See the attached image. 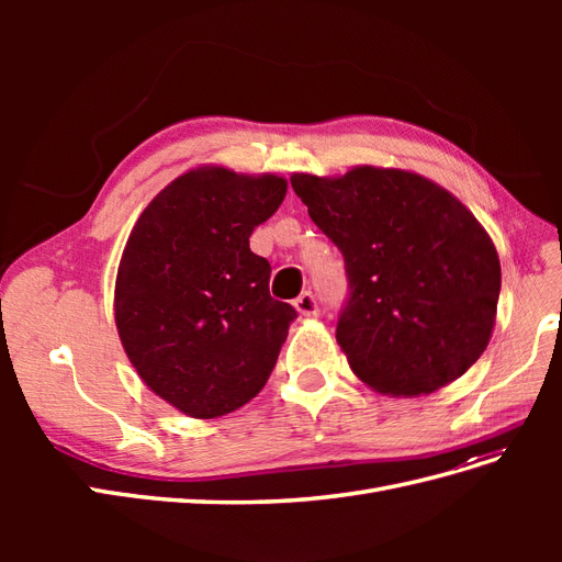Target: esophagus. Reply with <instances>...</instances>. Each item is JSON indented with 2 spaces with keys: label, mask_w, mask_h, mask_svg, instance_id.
Returning a JSON list of instances; mask_svg holds the SVG:
<instances>
[{
  "label": "esophagus",
  "mask_w": 562,
  "mask_h": 562,
  "mask_svg": "<svg viewBox=\"0 0 562 562\" xmlns=\"http://www.w3.org/2000/svg\"><path fill=\"white\" fill-rule=\"evenodd\" d=\"M293 307L297 310L300 316H316V314H318L316 297H314L310 291H304V293L293 302Z\"/></svg>",
  "instance_id": "34e87169"
}]
</instances>
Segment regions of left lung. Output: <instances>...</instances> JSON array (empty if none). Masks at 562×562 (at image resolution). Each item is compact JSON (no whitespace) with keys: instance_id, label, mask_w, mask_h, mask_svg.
I'll use <instances>...</instances> for the list:
<instances>
[{"instance_id":"8db88e82","label":"left lung","mask_w":562,"mask_h":562,"mask_svg":"<svg viewBox=\"0 0 562 562\" xmlns=\"http://www.w3.org/2000/svg\"><path fill=\"white\" fill-rule=\"evenodd\" d=\"M310 217L342 250L351 295L337 323L349 368L384 396H427L481 359L502 267L475 215L405 168L293 173Z\"/></svg>"}]
</instances>
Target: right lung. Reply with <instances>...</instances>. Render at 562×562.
<instances>
[{"label":"right lung","mask_w":562,"mask_h":562,"mask_svg":"<svg viewBox=\"0 0 562 562\" xmlns=\"http://www.w3.org/2000/svg\"><path fill=\"white\" fill-rule=\"evenodd\" d=\"M288 180L196 166L135 220L116 269L114 323L149 391L194 419L239 411L267 384L291 321L269 295L250 234L277 213Z\"/></svg>","instance_id":"add662e5"}]
</instances>
